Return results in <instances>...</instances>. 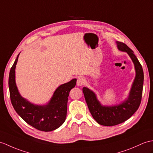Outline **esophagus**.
Here are the masks:
<instances>
[{"label":"esophagus","mask_w":153,"mask_h":153,"mask_svg":"<svg viewBox=\"0 0 153 153\" xmlns=\"http://www.w3.org/2000/svg\"><path fill=\"white\" fill-rule=\"evenodd\" d=\"M85 83V79L83 77H79L77 78V86H82Z\"/></svg>","instance_id":"obj_1"}]
</instances>
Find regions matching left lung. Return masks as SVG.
<instances>
[{
  "label": "left lung",
  "instance_id": "8db88e82",
  "mask_svg": "<svg viewBox=\"0 0 153 153\" xmlns=\"http://www.w3.org/2000/svg\"><path fill=\"white\" fill-rule=\"evenodd\" d=\"M120 51L126 52L134 64L136 77L128 97L123 103L113 106H103L93 91L87 87L83 88L85 101L94 120L103 126H115L126 121L139 108L141 104L144 75L139 60L128 46L120 42H116Z\"/></svg>",
  "mask_w": 153,
  "mask_h": 153
}]
</instances>
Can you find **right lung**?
I'll use <instances>...</instances> for the list:
<instances>
[{
	"instance_id": "right-lung-1",
	"label": "right lung",
	"mask_w": 153,
	"mask_h": 153,
	"mask_svg": "<svg viewBox=\"0 0 153 153\" xmlns=\"http://www.w3.org/2000/svg\"><path fill=\"white\" fill-rule=\"evenodd\" d=\"M19 55L10 70L8 80L10 100L14 109L25 121L37 130L49 132L58 128L65 121L69 93L76 86L77 79L59 86L47 105L31 104L20 95L16 84L15 69Z\"/></svg>"
}]
</instances>
